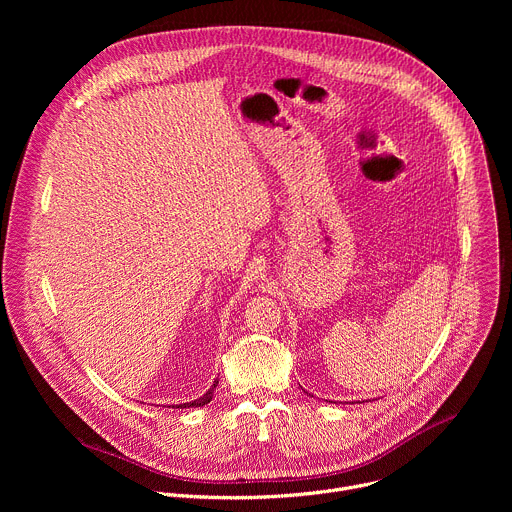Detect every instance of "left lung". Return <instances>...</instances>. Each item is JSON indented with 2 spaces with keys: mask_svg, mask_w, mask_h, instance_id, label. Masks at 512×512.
Instances as JSON below:
<instances>
[{
  "mask_svg": "<svg viewBox=\"0 0 512 512\" xmlns=\"http://www.w3.org/2000/svg\"><path fill=\"white\" fill-rule=\"evenodd\" d=\"M312 397H314V395H312Z\"/></svg>",
  "mask_w": 512,
  "mask_h": 512,
  "instance_id": "1",
  "label": "left lung"
}]
</instances>
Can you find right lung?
Segmentation results:
<instances>
[{
	"label": "right lung",
	"instance_id": "add662e5",
	"mask_svg": "<svg viewBox=\"0 0 512 512\" xmlns=\"http://www.w3.org/2000/svg\"><path fill=\"white\" fill-rule=\"evenodd\" d=\"M216 385H218V381H214L212 383V387L202 395V397H198V399H194V401H190V403H180V405H172L174 409H190V407H202V405H206V403H210L212 401V393H214V389H216Z\"/></svg>",
	"mask_w": 512,
	"mask_h": 512
}]
</instances>
